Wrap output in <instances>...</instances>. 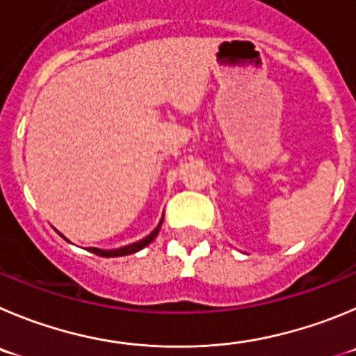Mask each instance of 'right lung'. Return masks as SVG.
<instances>
[{"label": "right lung", "instance_id": "right-lung-1", "mask_svg": "<svg viewBox=\"0 0 356 356\" xmlns=\"http://www.w3.org/2000/svg\"><path fill=\"white\" fill-rule=\"evenodd\" d=\"M161 223H163V219L161 221H159V225L158 227L154 228V230L151 232V234L147 235V237H144L142 238V241H138V242H133V244H129V245H124V248H119V249H98V248H89V251H91V253H95V254H98V257H105V258H114V257H126V254H133V253H137V251H140V249H144L145 245H149L151 244L152 241H154L156 238V235H158V232H159V228H161ZM61 235V234H59ZM63 238H65V241H68V238L65 237V235H61Z\"/></svg>", "mask_w": 356, "mask_h": 356}]
</instances>
